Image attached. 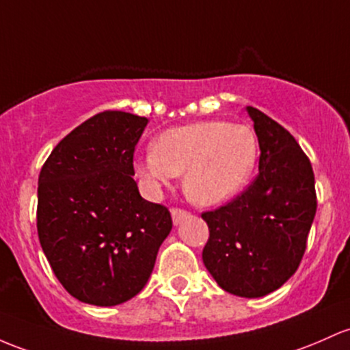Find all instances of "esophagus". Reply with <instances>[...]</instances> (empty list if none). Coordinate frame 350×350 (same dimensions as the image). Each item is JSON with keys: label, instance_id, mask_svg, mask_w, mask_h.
<instances>
[{"label": "esophagus", "instance_id": "obj_1", "mask_svg": "<svg viewBox=\"0 0 350 350\" xmlns=\"http://www.w3.org/2000/svg\"><path fill=\"white\" fill-rule=\"evenodd\" d=\"M171 216H172V222H174V226H178L179 222L184 221V219L189 216V213L184 209H179V207H174V209L171 211Z\"/></svg>", "mask_w": 350, "mask_h": 350}]
</instances>
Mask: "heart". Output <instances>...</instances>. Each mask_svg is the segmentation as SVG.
<instances>
[{
	"label": "heart",
	"instance_id": "obj_1",
	"mask_svg": "<svg viewBox=\"0 0 350 350\" xmlns=\"http://www.w3.org/2000/svg\"><path fill=\"white\" fill-rule=\"evenodd\" d=\"M257 163L251 128L226 121H202L161 133L152 151L134 171L152 191L184 174V193L199 206L228 201L247 184Z\"/></svg>",
	"mask_w": 350,
	"mask_h": 350
}]
</instances>
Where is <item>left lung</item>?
I'll return each instance as SVG.
<instances>
[{"mask_svg": "<svg viewBox=\"0 0 350 350\" xmlns=\"http://www.w3.org/2000/svg\"><path fill=\"white\" fill-rule=\"evenodd\" d=\"M259 141V174L226 206L202 213V262L226 293L262 297L297 271L317 209L309 157L287 129L247 106Z\"/></svg>", "mask_w": 350, "mask_h": 350, "instance_id": "8db88e82", "label": "left lung"}]
</instances>
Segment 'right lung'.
Listing matches in <instances>:
<instances>
[{"label":"right lung","mask_w":350,"mask_h":350,"mask_svg":"<svg viewBox=\"0 0 350 350\" xmlns=\"http://www.w3.org/2000/svg\"><path fill=\"white\" fill-rule=\"evenodd\" d=\"M148 119L90 118L61 139L38 179V236L72 297L111 307L139 294L172 229L167 207L141 198L134 148Z\"/></svg>","instance_id":"1"}]
</instances>
